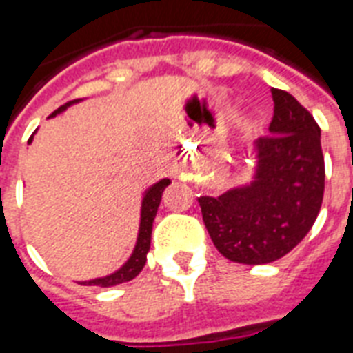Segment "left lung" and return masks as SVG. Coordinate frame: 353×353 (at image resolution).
I'll return each mask as SVG.
<instances>
[{
  "label": "left lung",
  "mask_w": 353,
  "mask_h": 353,
  "mask_svg": "<svg viewBox=\"0 0 353 353\" xmlns=\"http://www.w3.org/2000/svg\"><path fill=\"white\" fill-rule=\"evenodd\" d=\"M269 135L256 141V176L247 187L199 198L216 249L231 262L260 265L285 256L310 232L324 196L321 128L288 91L271 90Z\"/></svg>",
  "instance_id": "obj_1"
}]
</instances>
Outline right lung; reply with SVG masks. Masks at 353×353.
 <instances>
[{"instance_id":"obj_1","label":"right lung","mask_w":353,"mask_h":353,"mask_svg":"<svg viewBox=\"0 0 353 353\" xmlns=\"http://www.w3.org/2000/svg\"><path fill=\"white\" fill-rule=\"evenodd\" d=\"M77 102V101H73ZM73 102H68L65 106H60L57 112H52V115L63 112L69 104ZM51 115V117H52ZM32 139V137H30ZM29 139V143H30ZM170 185V179H161L159 183H155L154 187L150 188L148 192L144 194L143 199V209H141V227H139V238L137 245H135V251L130 256L124 265H122L119 271H115L110 276H104V279H95L90 280V282H82L84 285H101V288H112V285L122 284V282H128V280L135 279L141 269L144 268L146 263V254L150 251V240H152V223H154V218L157 214V207L161 203V196H163V190Z\"/></svg>"}]
</instances>
